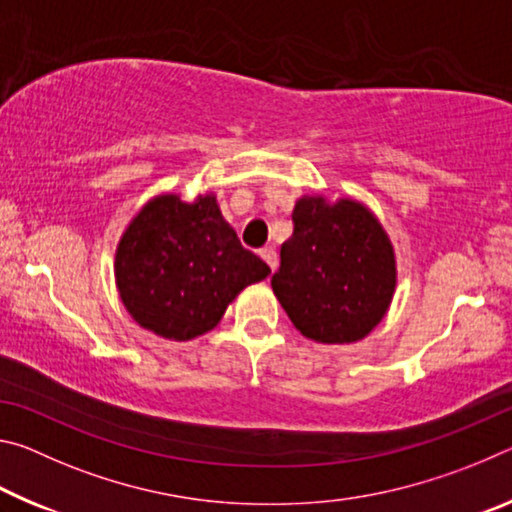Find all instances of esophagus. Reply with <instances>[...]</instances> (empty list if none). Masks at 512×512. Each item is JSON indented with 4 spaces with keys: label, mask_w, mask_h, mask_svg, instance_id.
I'll return each instance as SVG.
<instances>
[{
    "label": "esophagus",
    "mask_w": 512,
    "mask_h": 512,
    "mask_svg": "<svg viewBox=\"0 0 512 512\" xmlns=\"http://www.w3.org/2000/svg\"><path fill=\"white\" fill-rule=\"evenodd\" d=\"M259 255H262L264 262H266L268 266H271V271L275 273V268H277V253H275V248H271V246L262 248V250H259Z\"/></svg>",
    "instance_id": "34e87169"
}]
</instances>
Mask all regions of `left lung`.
Wrapping results in <instances>:
<instances>
[{"label":"left lung","mask_w":512,"mask_h":512,"mask_svg":"<svg viewBox=\"0 0 512 512\" xmlns=\"http://www.w3.org/2000/svg\"><path fill=\"white\" fill-rule=\"evenodd\" d=\"M275 298L302 336L357 343L391 307L397 262L391 237L357 198L305 194L293 207V235L280 250Z\"/></svg>","instance_id":"obj_1"}]
</instances>
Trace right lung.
<instances>
[{
    "mask_svg": "<svg viewBox=\"0 0 512 512\" xmlns=\"http://www.w3.org/2000/svg\"><path fill=\"white\" fill-rule=\"evenodd\" d=\"M271 273L223 219L212 192L153 196L126 225L115 253L119 298L137 325L169 341L210 332L250 284Z\"/></svg>",
    "mask_w": 512,
    "mask_h": 512,
    "instance_id": "right-lung-1",
    "label": "right lung"
}]
</instances>
